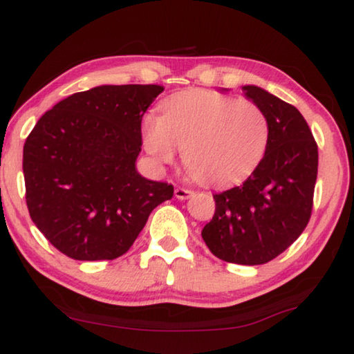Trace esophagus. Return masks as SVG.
<instances>
[{
    "label": "esophagus",
    "mask_w": 354,
    "mask_h": 354,
    "mask_svg": "<svg viewBox=\"0 0 354 354\" xmlns=\"http://www.w3.org/2000/svg\"><path fill=\"white\" fill-rule=\"evenodd\" d=\"M174 195H176V198H178V200H188V198L193 195V192L188 190V188L177 187L176 192H174Z\"/></svg>",
    "instance_id": "1"
}]
</instances>
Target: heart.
Instances as JSON below:
<instances>
[{"mask_svg": "<svg viewBox=\"0 0 354 354\" xmlns=\"http://www.w3.org/2000/svg\"><path fill=\"white\" fill-rule=\"evenodd\" d=\"M145 148L158 162H183L195 180L229 185L248 177L264 158L270 122L259 104L212 90H190L162 103V115L143 118Z\"/></svg>", "mask_w": 354, "mask_h": 354, "instance_id": "heart-1", "label": "heart"}]
</instances>
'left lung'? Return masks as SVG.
Here are the masks:
<instances>
[{
    "mask_svg": "<svg viewBox=\"0 0 354 354\" xmlns=\"http://www.w3.org/2000/svg\"><path fill=\"white\" fill-rule=\"evenodd\" d=\"M245 95L270 122L264 158L251 176L216 193V211L201 232L209 251L225 263L266 264L306 229L317 178V143L295 106L254 85Z\"/></svg>",
    "mask_w": 354,
    "mask_h": 354,
    "instance_id": "left-lung-1",
    "label": "left lung"
}]
</instances>
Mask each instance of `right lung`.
<instances>
[{
	"label": "right lung",
	"instance_id": "1",
	"mask_svg": "<svg viewBox=\"0 0 354 354\" xmlns=\"http://www.w3.org/2000/svg\"><path fill=\"white\" fill-rule=\"evenodd\" d=\"M164 88L103 85L67 96L38 120L24 145L26 201L50 243L79 261L127 253L174 187L135 169L142 119Z\"/></svg>",
	"mask_w": 354,
	"mask_h": 354
}]
</instances>
